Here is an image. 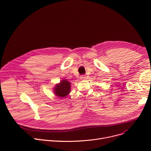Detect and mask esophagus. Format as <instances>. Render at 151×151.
Masks as SVG:
<instances>
[{
  "mask_svg": "<svg viewBox=\"0 0 151 151\" xmlns=\"http://www.w3.org/2000/svg\"><path fill=\"white\" fill-rule=\"evenodd\" d=\"M86 78V76L85 75H81L80 77L81 79H85Z\"/></svg>",
  "mask_w": 151,
  "mask_h": 151,
  "instance_id": "34e87169",
  "label": "esophagus"
}]
</instances>
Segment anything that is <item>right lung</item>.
Masks as SVG:
<instances>
[{"instance_id":"obj_1","label":"right lung","mask_w":151,"mask_h":151,"mask_svg":"<svg viewBox=\"0 0 151 151\" xmlns=\"http://www.w3.org/2000/svg\"><path fill=\"white\" fill-rule=\"evenodd\" d=\"M71 84L65 79L61 80L59 84H57L54 88V93L60 98H64L70 93Z\"/></svg>"}]
</instances>
